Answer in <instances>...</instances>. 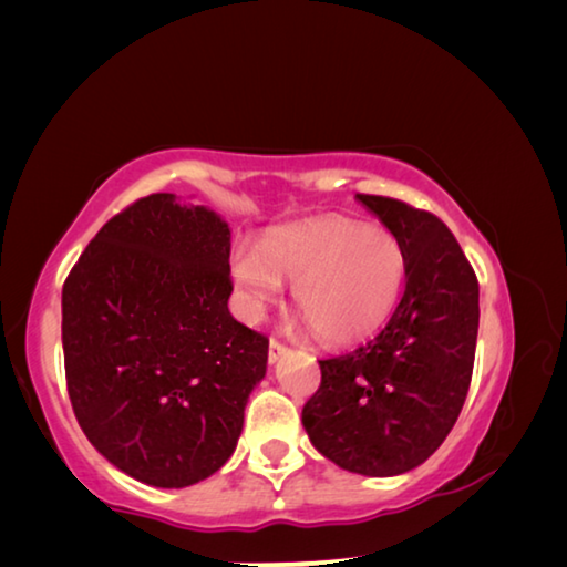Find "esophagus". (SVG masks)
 Wrapping results in <instances>:
<instances>
[{
	"instance_id": "obj_1",
	"label": "esophagus",
	"mask_w": 567,
	"mask_h": 567,
	"mask_svg": "<svg viewBox=\"0 0 567 567\" xmlns=\"http://www.w3.org/2000/svg\"><path fill=\"white\" fill-rule=\"evenodd\" d=\"M282 354H287V348L282 342H277V340H272L270 342V352H267V358H270V364H277L280 362V358Z\"/></svg>"
}]
</instances>
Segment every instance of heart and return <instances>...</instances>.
<instances>
[{
  "label": "heart",
  "instance_id": "b5f03b06",
  "mask_svg": "<svg viewBox=\"0 0 567 567\" xmlns=\"http://www.w3.org/2000/svg\"><path fill=\"white\" fill-rule=\"evenodd\" d=\"M239 312L262 318L292 282L295 310L324 344H350L390 318L405 282V249L382 227L320 217L272 229L229 257Z\"/></svg>",
  "mask_w": 567,
  "mask_h": 567
}]
</instances>
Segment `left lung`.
Masks as SVG:
<instances>
[{
	"label": "left lung",
	"instance_id": "8db88e82",
	"mask_svg": "<svg viewBox=\"0 0 567 567\" xmlns=\"http://www.w3.org/2000/svg\"><path fill=\"white\" fill-rule=\"evenodd\" d=\"M405 249V292L375 338L320 360L302 408L310 443L350 473L392 477L443 445L465 405L480 324V287L453 233L400 199L354 195Z\"/></svg>",
	"mask_w": 567,
	"mask_h": 567
}]
</instances>
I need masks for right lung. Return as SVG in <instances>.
<instances>
[{
    "instance_id": "right-lung-1",
    "label": "right lung",
    "mask_w": 567,
    "mask_h": 567,
    "mask_svg": "<svg viewBox=\"0 0 567 567\" xmlns=\"http://www.w3.org/2000/svg\"><path fill=\"white\" fill-rule=\"evenodd\" d=\"M229 225L169 192L112 217L62 290L66 390L130 477L187 487L233 457L267 338L229 315Z\"/></svg>"
}]
</instances>
